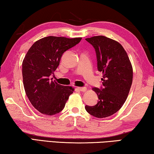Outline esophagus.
<instances>
[{"instance_id":"esophagus-1","label":"esophagus","mask_w":154,"mask_h":154,"mask_svg":"<svg viewBox=\"0 0 154 154\" xmlns=\"http://www.w3.org/2000/svg\"><path fill=\"white\" fill-rule=\"evenodd\" d=\"M78 89H79V91H82V92H85V91H87V88L86 87H78L77 88Z\"/></svg>"}]
</instances>
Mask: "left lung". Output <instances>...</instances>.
Returning a JSON list of instances; mask_svg holds the SVG:
<instances>
[{
	"label": "left lung",
	"instance_id": "obj_1",
	"mask_svg": "<svg viewBox=\"0 0 154 154\" xmlns=\"http://www.w3.org/2000/svg\"><path fill=\"white\" fill-rule=\"evenodd\" d=\"M95 48L98 71L103 73L102 87H94L98 96L95 106H86L91 115L102 118L119 110L127 99L133 82V67L127 53L119 42L103 36L86 38Z\"/></svg>",
	"mask_w": 154,
	"mask_h": 154
}]
</instances>
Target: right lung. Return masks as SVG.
Wrapping results in <instances>:
<instances>
[{"label":"right lung","instance_id":"add662e5","mask_svg":"<svg viewBox=\"0 0 154 154\" xmlns=\"http://www.w3.org/2000/svg\"><path fill=\"white\" fill-rule=\"evenodd\" d=\"M82 38L47 36L35 42L22 63L24 89L32 106L42 114L53 116L61 112L74 88L59 85L51 76L64 52Z\"/></svg>","mask_w":154,"mask_h":154}]
</instances>
